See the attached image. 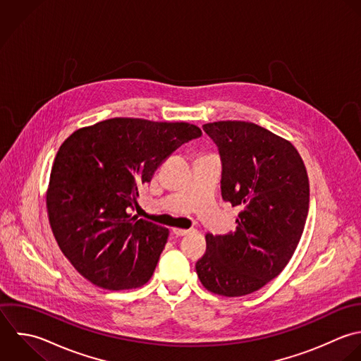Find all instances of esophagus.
<instances>
[{
  "instance_id": "esophagus-1",
  "label": "esophagus",
  "mask_w": 361,
  "mask_h": 361,
  "mask_svg": "<svg viewBox=\"0 0 361 361\" xmlns=\"http://www.w3.org/2000/svg\"><path fill=\"white\" fill-rule=\"evenodd\" d=\"M191 231L190 229H178V228H174L173 229V233L176 235V236H185V235H188Z\"/></svg>"
}]
</instances>
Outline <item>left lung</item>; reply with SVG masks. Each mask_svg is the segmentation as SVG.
<instances>
[{
    "instance_id": "left-lung-1",
    "label": "left lung",
    "mask_w": 361,
    "mask_h": 361,
    "mask_svg": "<svg viewBox=\"0 0 361 361\" xmlns=\"http://www.w3.org/2000/svg\"><path fill=\"white\" fill-rule=\"evenodd\" d=\"M222 161V198L242 207L236 231L207 238L195 270L218 295L252 294L276 279L293 257L310 209V181L297 149L243 121L205 123Z\"/></svg>"
}]
</instances>
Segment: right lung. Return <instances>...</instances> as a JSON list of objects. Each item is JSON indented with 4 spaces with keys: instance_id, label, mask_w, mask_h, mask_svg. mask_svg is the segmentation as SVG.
<instances>
[{
    "instance_id": "1",
    "label": "right lung",
    "mask_w": 361,
    "mask_h": 361,
    "mask_svg": "<svg viewBox=\"0 0 361 361\" xmlns=\"http://www.w3.org/2000/svg\"><path fill=\"white\" fill-rule=\"evenodd\" d=\"M201 135L185 122L112 118L63 142L51 166L47 214L60 250L84 279L112 291L150 280L169 229L130 215L137 188Z\"/></svg>"
}]
</instances>
